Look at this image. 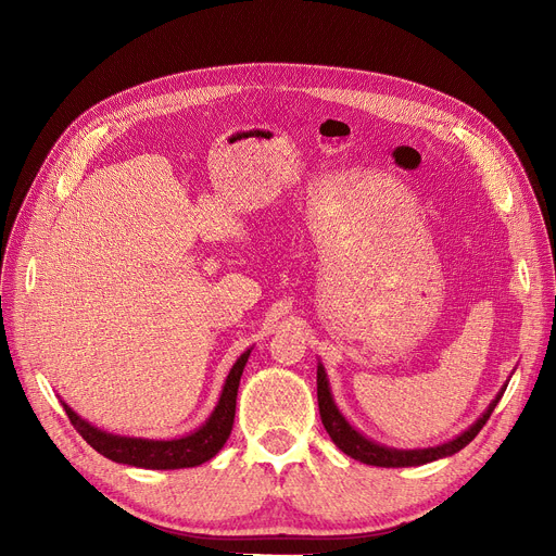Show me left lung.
<instances>
[{
	"mask_svg": "<svg viewBox=\"0 0 556 556\" xmlns=\"http://www.w3.org/2000/svg\"><path fill=\"white\" fill-rule=\"evenodd\" d=\"M505 390H507V383L501 388L498 394H495V399L489 403L486 410L476 419V424H471L462 434H457L455 440L444 442L440 446L403 451V448H390L386 444H378V442L369 440V437H365L361 430H356L352 424L346 421V417L340 413V407L333 401L325 365L317 363V405H319V417H323V424H325L329 437L333 440V444L342 453H346L349 457H354V459H358L363 464H369V466H386V469H401V466H421V464H428V462H434V459L455 455L466 444L476 440V434L482 430V426L491 417L493 407L498 405V401L503 399Z\"/></svg>",
	"mask_w": 556,
	"mask_h": 556,
	"instance_id": "left-lung-1",
	"label": "left lung"
}]
</instances>
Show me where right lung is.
<instances>
[{
	"mask_svg": "<svg viewBox=\"0 0 556 556\" xmlns=\"http://www.w3.org/2000/svg\"><path fill=\"white\" fill-rule=\"evenodd\" d=\"M250 352L252 346L231 365L225 378L223 392L218 396V403L212 410V415L207 417V421H204L200 428H195L193 432L178 437V440H143V437L114 434L78 417L65 401L61 403L65 407L72 426L80 432L83 440L94 451H99L103 457L116 464L137 466V469H155V471L189 469V466H200L207 459H212L225 446L233 426V415H237L239 383H241L245 363L250 358Z\"/></svg>",
	"mask_w": 556,
	"mask_h": 556,
	"instance_id": "right-lung-1",
	"label": "right lung"
}]
</instances>
